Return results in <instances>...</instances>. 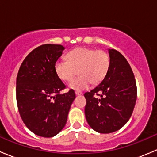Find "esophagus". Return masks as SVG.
Wrapping results in <instances>:
<instances>
[{
    "label": "esophagus",
    "mask_w": 157,
    "mask_h": 157,
    "mask_svg": "<svg viewBox=\"0 0 157 157\" xmlns=\"http://www.w3.org/2000/svg\"><path fill=\"white\" fill-rule=\"evenodd\" d=\"M75 94L77 95V96H80V95L82 94V93H81V92H80V91H76Z\"/></svg>",
    "instance_id": "esophagus-1"
}]
</instances>
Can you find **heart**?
<instances>
[{
  "instance_id": "obj_1",
  "label": "heart",
  "mask_w": 157,
  "mask_h": 157,
  "mask_svg": "<svg viewBox=\"0 0 157 157\" xmlns=\"http://www.w3.org/2000/svg\"><path fill=\"white\" fill-rule=\"evenodd\" d=\"M67 60L59 59L55 64L58 78L70 81L78 71L79 77L73 80L68 86L76 91L87 89L90 83L99 84L106 77L111 65V58L104 50L78 47L67 54Z\"/></svg>"
}]
</instances>
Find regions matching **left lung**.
Returning <instances> with one entry per match:
<instances>
[{
    "label": "left lung",
    "mask_w": 157,
    "mask_h": 157,
    "mask_svg": "<svg viewBox=\"0 0 157 157\" xmlns=\"http://www.w3.org/2000/svg\"><path fill=\"white\" fill-rule=\"evenodd\" d=\"M109 53L111 65L106 77L99 86L84 93L86 121L102 134L122 128L131 118L137 100L135 78L129 63L117 50L109 49Z\"/></svg>",
    "instance_id": "obj_1"
}]
</instances>
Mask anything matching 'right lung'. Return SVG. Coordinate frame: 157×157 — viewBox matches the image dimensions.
I'll list each match as a JSON object with an SVG mask.
<instances>
[{
  "label": "right lung",
  "instance_id": "add662e5",
  "mask_svg": "<svg viewBox=\"0 0 157 157\" xmlns=\"http://www.w3.org/2000/svg\"><path fill=\"white\" fill-rule=\"evenodd\" d=\"M64 47L45 44L23 60L17 77L16 96L23 123L36 135L52 137L65 126L75 93L65 89L55 71V64Z\"/></svg>",
  "mask_w": 157,
  "mask_h": 157
}]
</instances>
